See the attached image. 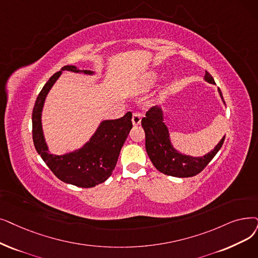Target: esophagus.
Masks as SVG:
<instances>
[{"instance_id":"1","label":"esophagus","mask_w":258,"mask_h":258,"mask_svg":"<svg viewBox=\"0 0 258 258\" xmlns=\"http://www.w3.org/2000/svg\"><path fill=\"white\" fill-rule=\"evenodd\" d=\"M132 122L134 125H139L141 123V115L138 114V113H135L133 115V118H132Z\"/></svg>"}]
</instances>
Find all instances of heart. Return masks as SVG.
<instances>
[{"label": "heart", "instance_id": "1", "mask_svg": "<svg viewBox=\"0 0 258 258\" xmlns=\"http://www.w3.org/2000/svg\"><path fill=\"white\" fill-rule=\"evenodd\" d=\"M159 78H160V73L156 70H152V71H149L148 73H145L139 81L140 89L143 92L150 91V89L153 88L156 85V83L158 82Z\"/></svg>", "mask_w": 258, "mask_h": 258}]
</instances>
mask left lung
<instances>
[{
  "label": "left lung",
  "mask_w": 258,
  "mask_h": 258,
  "mask_svg": "<svg viewBox=\"0 0 258 258\" xmlns=\"http://www.w3.org/2000/svg\"><path fill=\"white\" fill-rule=\"evenodd\" d=\"M205 80L208 83L215 84L214 79L208 72H206ZM218 94L226 106L219 88ZM141 124L145 132V150L154 166L165 175L178 178L192 177L203 171L221 149L226 138L223 136L208 154L197 157L182 154L174 148L169 127L164 123V110L161 106L156 105L147 111Z\"/></svg>",
  "instance_id": "left-lung-1"
}]
</instances>
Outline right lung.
<instances>
[{
  "label": "right lung",
  "mask_w": 258,
  "mask_h": 258,
  "mask_svg": "<svg viewBox=\"0 0 258 258\" xmlns=\"http://www.w3.org/2000/svg\"><path fill=\"white\" fill-rule=\"evenodd\" d=\"M65 71L87 76L96 74L89 70L78 69L75 65H66L50 77L39 94L32 110L33 144L43 161L60 180L80 187H93L104 182L113 174L120 151L133 127L132 113L128 111L115 120H102L81 148L61 155L51 154L44 136L42 114L48 93Z\"/></svg>",
  "instance_id": "add662e5"
}]
</instances>
